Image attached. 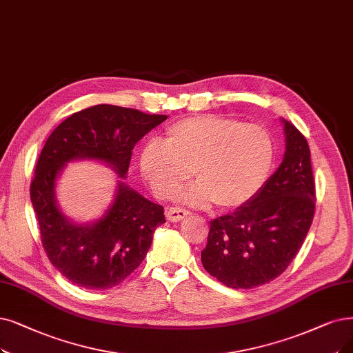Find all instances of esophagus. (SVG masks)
Returning a JSON list of instances; mask_svg holds the SVG:
<instances>
[{
    "instance_id": "1",
    "label": "esophagus",
    "mask_w": 353,
    "mask_h": 353,
    "mask_svg": "<svg viewBox=\"0 0 353 353\" xmlns=\"http://www.w3.org/2000/svg\"><path fill=\"white\" fill-rule=\"evenodd\" d=\"M187 216H190V211L184 210V208H176V207H171L166 208V219L172 223H178L181 220H184Z\"/></svg>"
}]
</instances>
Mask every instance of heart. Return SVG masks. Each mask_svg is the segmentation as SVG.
<instances>
[{"label": "heart", "mask_w": 353, "mask_h": 353, "mask_svg": "<svg viewBox=\"0 0 353 353\" xmlns=\"http://www.w3.org/2000/svg\"><path fill=\"white\" fill-rule=\"evenodd\" d=\"M275 146L259 124L220 116H195L174 123L163 143L150 140L139 157V166L159 199L179 191L192 169L199 181L181 194L191 205L233 210L255 196L270 175Z\"/></svg>", "instance_id": "1"}]
</instances>
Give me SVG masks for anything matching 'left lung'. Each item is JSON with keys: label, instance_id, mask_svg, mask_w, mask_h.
<instances>
[{"label": "left lung", "instance_id": "obj_1", "mask_svg": "<svg viewBox=\"0 0 353 353\" xmlns=\"http://www.w3.org/2000/svg\"><path fill=\"white\" fill-rule=\"evenodd\" d=\"M281 121L283 162L250 201L210 221L201 250L205 271L234 290L259 287L283 274L313 221L316 190L310 148L295 125Z\"/></svg>", "mask_w": 353, "mask_h": 353}]
</instances>
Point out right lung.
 Returning a JSON list of instances; mask_svg holds the SVG:
<instances>
[{"label": "right lung", "instance_id": "right-lung-1", "mask_svg": "<svg viewBox=\"0 0 353 353\" xmlns=\"http://www.w3.org/2000/svg\"><path fill=\"white\" fill-rule=\"evenodd\" d=\"M166 116L100 104L62 121L41 149L30 185L41 243L52 265L87 290L119 285L142 263L153 233L165 223L163 207L133 190L128 178L132 150ZM75 160L107 164L119 176L113 201L101 218L78 223L60 210L55 184Z\"/></svg>", "mask_w": 353, "mask_h": 353}]
</instances>
